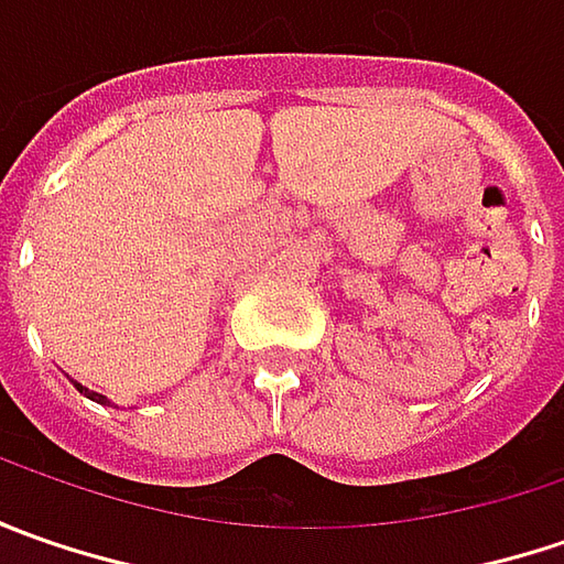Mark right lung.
I'll list each match as a JSON object with an SVG mask.
<instances>
[{
  "instance_id": "obj_1",
  "label": "right lung",
  "mask_w": 564,
  "mask_h": 564,
  "mask_svg": "<svg viewBox=\"0 0 564 564\" xmlns=\"http://www.w3.org/2000/svg\"><path fill=\"white\" fill-rule=\"evenodd\" d=\"M77 392H80V395H87V399H90V401H97V404H112V401L106 399V395H99V392H94V389H87V386H80V382H77Z\"/></svg>"
}]
</instances>
